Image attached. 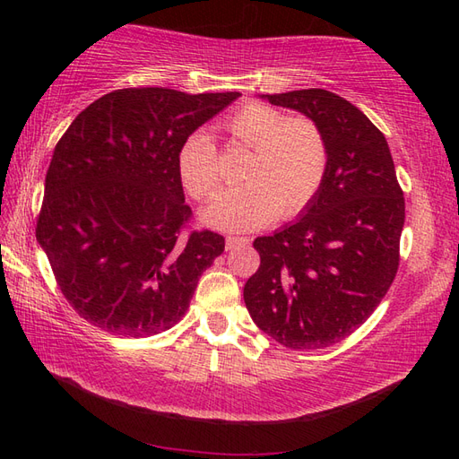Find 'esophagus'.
<instances>
[{
	"label": "esophagus",
	"mask_w": 459,
	"mask_h": 459,
	"mask_svg": "<svg viewBox=\"0 0 459 459\" xmlns=\"http://www.w3.org/2000/svg\"><path fill=\"white\" fill-rule=\"evenodd\" d=\"M248 238L247 237H227V250H235L242 245H248Z\"/></svg>",
	"instance_id": "esophagus-1"
}]
</instances>
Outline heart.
Masks as SVG:
<instances>
[{"mask_svg": "<svg viewBox=\"0 0 459 459\" xmlns=\"http://www.w3.org/2000/svg\"><path fill=\"white\" fill-rule=\"evenodd\" d=\"M222 130L250 150L242 187L224 193L204 212L222 230H255L278 214L304 212L324 187L329 145L324 130L307 116H290L276 106L252 100L222 122ZM179 179L195 201L209 203L221 191L219 150L207 134H193L178 155Z\"/></svg>", "mask_w": 459, "mask_h": 459, "instance_id": "heart-1", "label": "heart"}]
</instances>
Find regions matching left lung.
Masks as SVG:
<instances>
[{
  "mask_svg": "<svg viewBox=\"0 0 459 459\" xmlns=\"http://www.w3.org/2000/svg\"><path fill=\"white\" fill-rule=\"evenodd\" d=\"M266 99L319 124L329 169L299 221L255 240L260 268L245 304L280 345L325 349L363 325L394 281L404 193L383 132L357 106L324 89Z\"/></svg>",
  "mask_w": 459,
  "mask_h": 459,
  "instance_id": "obj_1",
  "label": "left lung"
}]
</instances>
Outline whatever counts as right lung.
Listing matches in <instances>:
<instances>
[{
  "instance_id": "right-lung-1",
  "label": "right lung",
  "mask_w": 459,
  "mask_h": 459,
  "mask_svg": "<svg viewBox=\"0 0 459 459\" xmlns=\"http://www.w3.org/2000/svg\"><path fill=\"white\" fill-rule=\"evenodd\" d=\"M238 96L122 89L86 106L61 135L35 235L61 294L94 327L152 337L189 309L224 237L191 227L178 155Z\"/></svg>"
}]
</instances>
